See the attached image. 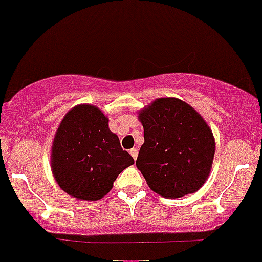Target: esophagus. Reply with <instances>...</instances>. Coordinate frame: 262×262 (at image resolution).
<instances>
[{"label":"esophagus","instance_id":"1","mask_svg":"<svg viewBox=\"0 0 262 262\" xmlns=\"http://www.w3.org/2000/svg\"><path fill=\"white\" fill-rule=\"evenodd\" d=\"M129 154H131V156H133V158L134 159H136L138 158V149L136 148H134V149H131V150H129Z\"/></svg>","mask_w":262,"mask_h":262}]
</instances>
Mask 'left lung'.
Wrapping results in <instances>:
<instances>
[{
    "instance_id": "1",
    "label": "left lung",
    "mask_w": 262,
    "mask_h": 262,
    "mask_svg": "<svg viewBox=\"0 0 262 262\" xmlns=\"http://www.w3.org/2000/svg\"><path fill=\"white\" fill-rule=\"evenodd\" d=\"M144 144L136 159L149 188L164 198L195 193L207 180L215 139L201 114L176 98H161L139 112Z\"/></svg>"
}]
</instances>
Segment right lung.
<instances>
[{"mask_svg": "<svg viewBox=\"0 0 262 262\" xmlns=\"http://www.w3.org/2000/svg\"><path fill=\"white\" fill-rule=\"evenodd\" d=\"M109 119L99 108L81 104L66 114L55 134L51 170L61 189L73 198L96 201L111 191L117 176L134 164L121 148Z\"/></svg>", "mask_w": 262, "mask_h": 262, "instance_id": "right-lung-1", "label": "right lung"}]
</instances>
